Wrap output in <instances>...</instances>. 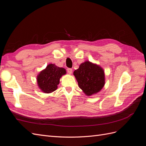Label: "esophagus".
Returning <instances> with one entry per match:
<instances>
[{
    "instance_id": "1",
    "label": "esophagus",
    "mask_w": 146,
    "mask_h": 146,
    "mask_svg": "<svg viewBox=\"0 0 146 146\" xmlns=\"http://www.w3.org/2000/svg\"><path fill=\"white\" fill-rule=\"evenodd\" d=\"M67 70H68V72L69 74H72V69L71 68H68V69H67Z\"/></svg>"
}]
</instances>
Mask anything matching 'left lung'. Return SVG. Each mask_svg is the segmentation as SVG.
Segmentation results:
<instances>
[{
    "mask_svg": "<svg viewBox=\"0 0 146 146\" xmlns=\"http://www.w3.org/2000/svg\"><path fill=\"white\" fill-rule=\"evenodd\" d=\"M74 75L79 88L86 96L99 92L105 85L104 70L99 65L86 61L74 70Z\"/></svg>",
    "mask_w": 146,
    "mask_h": 146,
    "instance_id": "obj_1",
    "label": "left lung"
}]
</instances>
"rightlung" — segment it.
I'll list each match as a JSON object with an SVG mask.
<instances>
[{"instance_id":"1","label":"right lung","mask_w":146,"mask_h":146,"mask_svg":"<svg viewBox=\"0 0 146 146\" xmlns=\"http://www.w3.org/2000/svg\"><path fill=\"white\" fill-rule=\"evenodd\" d=\"M66 74L64 68L55 64H49L37 76V83L39 89L44 93H51L58 88L60 80Z\"/></svg>"}]
</instances>
